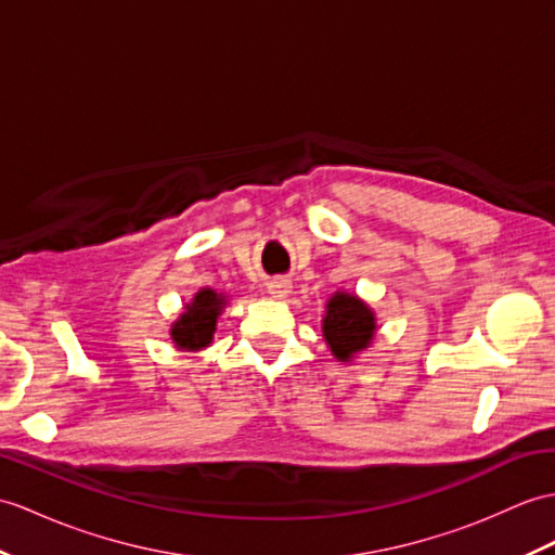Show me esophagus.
I'll return each mask as SVG.
<instances>
[{"instance_id":"34e87169","label":"esophagus","mask_w":555,"mask_h":555,"mask_svg":"<svg viewBox=\"0 0 555 555\" xmlns=\"http://www.w3.org/2000/svg\"><path fill=\"white\" fill-rule=\"evenodd\" d=\"M291 281L288 279H272L267 283V291H269V295H272V298H286V295L291 293Z\"/></svg>"}]
</instances>
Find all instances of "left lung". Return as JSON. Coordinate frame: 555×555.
<instances>
[{
    "mask_svg": "<svg viewBox=\"0 0 555 555\" xmlns=\"http://www.w3.org/2000/svg\"><path fill=\"white\" fill-rule=\"evenodd\" d=\"M321 331H324V340L333 357L340 362H350L354 354L364 352L376 336V314L354 293L338 291L326 305Z\"/></svg>",
    "mask_w": 555,
    "mask_h": 555,
    "instance_id": "left-lung-1",
    "label": "left lung"
}]
</instances>
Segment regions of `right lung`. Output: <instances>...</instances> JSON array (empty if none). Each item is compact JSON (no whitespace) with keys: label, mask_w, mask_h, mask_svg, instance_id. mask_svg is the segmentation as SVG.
Segmentation results:
<instances>
[{"label":"right lung","mask_w":555,"mask_h":555,"mask_svg":"<svg viewBox=\"0 0 555 555\" xmlns=\"http://www.w3.org/2000/svg\"><path fill=\"white\" fill-rule=\"evenodd\" d=\"M224 305L227 295L215 293L212 288H201L184 307V314L172 324V343L186 352H198L208 347L215 336L217 317L222 314Z\"/></svg>","instance_id":"1"}]
</instances>
